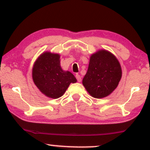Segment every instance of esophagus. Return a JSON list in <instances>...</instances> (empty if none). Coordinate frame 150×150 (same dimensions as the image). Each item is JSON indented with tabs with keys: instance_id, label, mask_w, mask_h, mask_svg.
I'll return each mask as SVG.
<instances>
[{
	"instance_id": "obj_1",
	"label": "esophagus",
	"mask_w": 150,
	"mask_h": 150,
	"mask_svg": "<svg viewBox=\"0 0 150 150\" xmlns=\"http://www.w3.org/2000/svg\"><path fill=\"white\" fill-rule=\"evenodd\" d=\"M75 77H76V78H77V82H80L81 81H82V78H81V76H80V75H79V74H76V75H75Z\"/></svg>"
}]
</instances>
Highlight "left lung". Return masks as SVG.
Returning a JSON list of instances; mask_svg holds the SVG:
<instances>
[{
  "instance_id": "left-lung-1",
  "label": "left lung",
  "mask_w": 150,
  "mask_h": 150,
  "mask_svg": "<svg viewBox=\"0 0 150 150\" xmlns=\"http://www.w3.org/2000/svg\"><path fill=\"white\" fill-rule=\"evenodd\" d=\"M122 77L121 66L116 56L101 49L91 55L82 85L92 97L101 99L111 94Z\"/></svg>"
}]
</instances>
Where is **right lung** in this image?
<instances>
[{
	"mask_svg": "<svg viewBox=\"0 0 150 150\" xmlns=\"http://www.w3.org/2000/svg\"><path fill=\"white\" fill-rule=\"evenodd\" d=\"M32 79L40 92L51 99L61 97L70 83L77 82L70 72L62 69L60 55L50 51L42 53L34 62Z\"/></svg>",
	"mask_w": 150,
	"mask_h": 150,
	"instance_id": "add662e5",
	"label": "right lung"
}]
</instances>
